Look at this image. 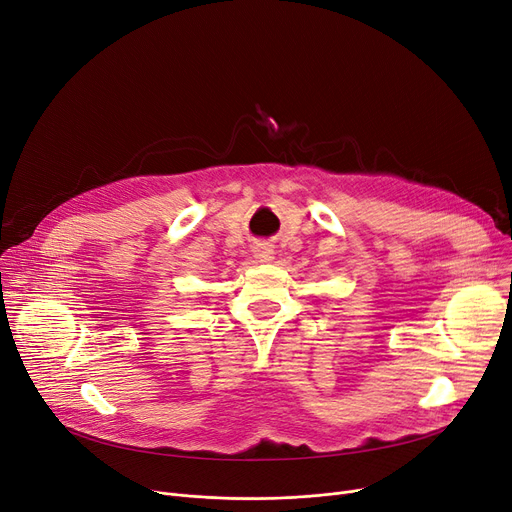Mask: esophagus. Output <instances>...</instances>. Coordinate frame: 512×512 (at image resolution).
Here are the masks:
<instances>
[{
	"label": "esophagus",
	"mask_w": 512,
	"mask_h": 512,
	"mask_svg": "<svg viewBox=\"0 0 512 512\" xmlns=\"http://www.w3.org/2000/svg\"><path fill=\"white\" fill-rule=\"evenodd\" d=\"M253 253L259 261H272L274 259V249H272V245H267V242H259V245L253 249Z\"/></svg>",
	"instance_id": "1"
}]
</instances>
